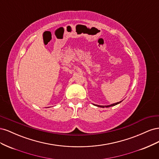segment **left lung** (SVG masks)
Here are the masks:
<instances>
[{"label": "left lung", "instance_id": "1", "mask_svg": "<svg viewBox=\"0 0 159 159\" xmlns=\"http://www.w3.org/2000/svg\"><path fill=\"white\" fill-rule=\"evenodd\" d=\"M121 102H122V101H121V102H119L115 103H113V104H111V105H95V104H93V105H95V106H97V107H103V108H104V107H109L115 106V105H116L120 103Z\"/></svg>", "mask_w": 159, "mask_h": 159}]
</instances>
